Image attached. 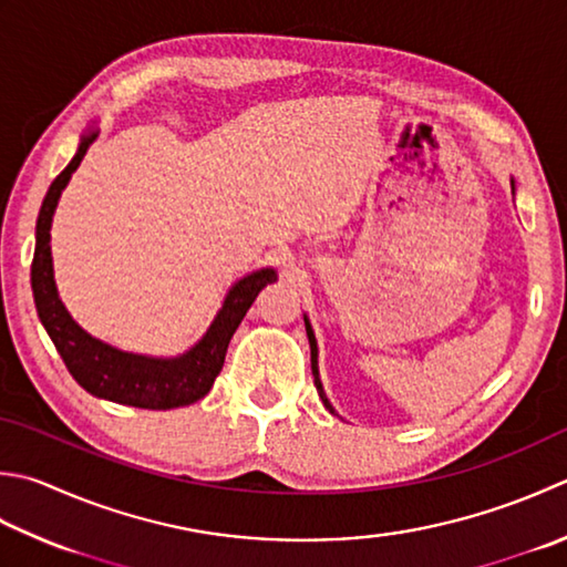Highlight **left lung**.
Instances as JSON below:
<instances>
[{
  "label": "left lung",
  "mask_w": 567,
  "mask_h": 567,
  "mask_svg": "<svg viewBox=\"0 0 567 567\" xmlns=\"http://www.w3.org/2000/svg\"><path fill=\"white\" fill-rule=\"evenodd\" d=\"M305 324H307V337H309V349H312V373H315V385H317V391H319V395H321V401H324V405L331 410V413H334V408L329 405V401H327V395H324V388H321V381H319V371H317V341H315V331H312V327H309V321H307V317H305Z\"/></svg>",
  "instance_id": "8db88e82"
}]
</instances>
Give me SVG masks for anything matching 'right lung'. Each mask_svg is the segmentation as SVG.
Returning a JSON list of instances; mask_svg holds the SVG:
<instances>
[{"mask_svg": "<svg viewBox=\"0 0 567 567\" xmlns=\"http://www.w3.org/2000/svg\"><path fill=\"white\" fill-rule=\"evenodd\" d=\"M97 132H91L81 140L71 164L55 176L43 198L37 220V248L31 260V290L33 302L43 329L49 331L55 351L61 353L65 369L75 383L85 388L91 395L105 398L120 405L147 408V410H172L192 405L210 391L216 375L224 369L230 337L236 334L238 324L246 317L255 297L268 282H275V270L265 268L243 277L230 287L226 302L216 315L214 324L208 327L204 339L192 351L176 359H150L137 353L117 351L107 343L93 339L75 324L71 315L61 305L53 282L51 265V218L61 192L69 184L71 174L83 162L85 152L95 142Z\"/></svg>", "mask_w": 567, "mask_h": 567, "instance_id": "right-lung-1", "label": "right lung"}]
</instances>
